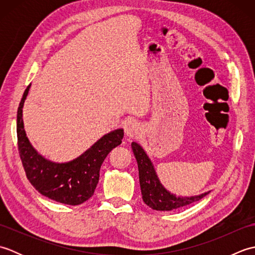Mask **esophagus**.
Here are the masks:
<instances>
[{
    "label": "esophagus",
    "instance_id": "34e87169",
    "mask_svg": "<svg viewBox=\"0 0 255 255\" xmlns=\"http://www.w3.org/2000/svg\"><path fill=\"white\" fill-rule=\"evenodd\" d=\"M141 132H142V129L137 123L130 122L126 125V127H125V133H126V136L129 138L139 137L140 134H141Z\"/></svg>",
    "mask_w": 255,
    "mask_h": 255
}]
</instances>
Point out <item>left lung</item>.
Returning a JSON list of instances; mask_svg holds the SVG:
<instances>
[{
    "instance_id": "obj_1",
    "label": "left lung",
    "mask_w": 255,
    "mask_h": 255,
    "mask_svg": "<svg viewBox=\"0 0 255 255\" xmlns=\"http://www.w3.org/2000/svg\"><path fill=\"white\" fill-rule=\"evenodd\" d=\"M132 152L137 160L139 170V182L142 199L149 207L154 210L170 211L185 207L205 197L210 191L194 196H178L171 193L162 185L154 169V165L143 148L137 142L131 143Z\"/></svg>"
}]
</instances>
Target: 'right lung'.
<instances>
[{"label": "right lung", "instance_id": "add662e5", "mask_svg": "<svg viewBox=\"0 0 255 255\" xmlns=\"http://www.w3.org/2000/svg\"><path fill=\"white\" fill-rule=\"evenodd\" d=\"M30 85L27 86L17 111V141L21 163L31 185L44 196L66 205H80L93 196L100 180V169L107 154L122 143L124 129L101 137L82 154L68 162L46 159L32 147L26 136L23 107Z\"/></svg>", "mask_w": 255, "mask_h": 255}]
</instances>
